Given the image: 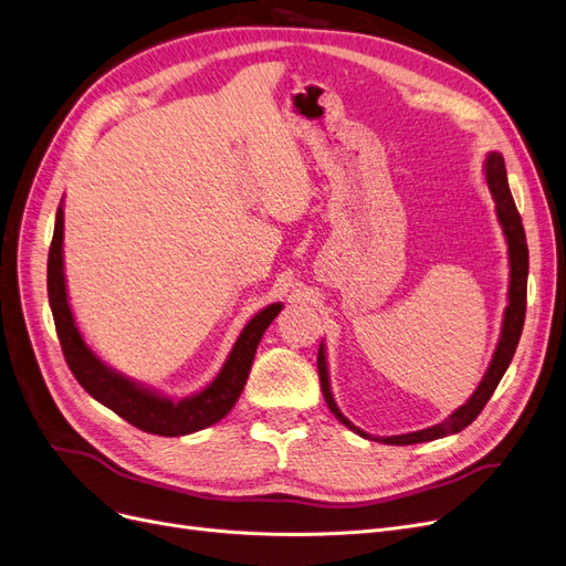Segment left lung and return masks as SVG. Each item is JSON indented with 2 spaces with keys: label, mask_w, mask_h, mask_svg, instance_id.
I'll use <instances>...</instances> for the list:
<instances>
[{
  "label": "left lung",
  "mask_w": 566,
  "mask_h": 566,
  "mask_svg": "<svg viewBox=\"0 0 566 566\" xmlns=\"http://www.w3.org/2000/svg\"><path fill=\"white\" fill-rule=\"evenodd\" d=\"M485 178L490 192L494 197L496 205V218L502 222V230L506 234V243H509V260H511V283H509V306L504 313V325H502V336L500 344H496V350L492 355L490 367L481 380V386L476 388L469 397V401L464 406L450 416L448 420L420 429V432H411V434H399V437H369L367 432H361L359 427H355L334 403L332 390H329V376H327V361H325V348L321 344L318 350V376H321V388H323V397L329 406V411L336 416V420L346 424L348 429H353L355 434L365 437V439H374L380 443L388 446H411V443H422V441H434L448 434H458L467 424H471L473 420L479 418V413L485 409V403L490 401L492 392L500 386L502 376L506 374L513 353L517 348L520 334H523V325H525V308H527V271H530V251H527V239H525V228L523 220H520V213L515 209L513 195L509 190V180H506V167H504V157L500 153H490L485 160Z\"/></svg>",
  "instance_id": "1"
}]
</instances>
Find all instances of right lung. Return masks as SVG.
Listing matches in <instances>:
<instances>
[{
  "instance_id": "obj_1",
  "label": "right lung",
  "mask_w": 566,
  "mask_h": 566,
  "mask_svg": "<svg viewBox=\"0 0 566 566\" xmlns=\"http://www.w3.org/2000/svg\"><path fill=\"white\" fill-rule=\"evenodd\" d=\"M62 230L64 218L62 209H57L55 232L49 251V302L64 359L66 365H70L72 374L76 376V380L83 386V390L90 397H95L99 403L108 406L113 413H118L129 424L142 429V432L157 437L192 434L228 416L245 386L248 374H251L260 338L264 329L271 325V321L281 313L283 304H271L262 308L255 318L243 327L228 361H224L211 386L178 401L160 397L150 390L139 388L134 380L111 371L104 361L85 346L83 336L74 323L70 302H66L62 269Z\"/></svg>"
}]
</instances>
